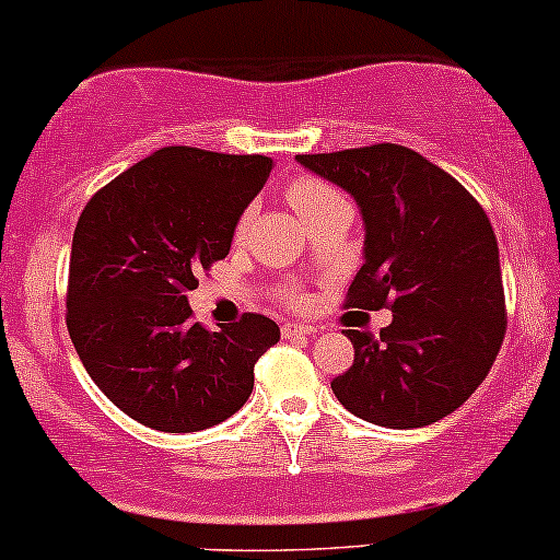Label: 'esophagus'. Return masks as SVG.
Listing matches in <instances>:
<instances>
[{
	"mask_svg": "<svg viewBox=\"0 0 560 560\" xmlns=\"http://www.w3.org/2000/svg\"><path fill=\"white\" fill-rule=\"evenodd\" d=\"M307 334H315V326H310V323H284V326H281V336H284V339Z\"/></svg>",
	"mask_w": 560,
	"mask_h": 560,
	"instance_id": "obj_1",
	"label": "esophagus"
}]
</instances>
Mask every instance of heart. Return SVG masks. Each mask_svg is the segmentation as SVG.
Here are the masks:
<instances>
[{
  "label": "heart",
  "instance_id": "obj_1",
  "mask_svg": "<svg viewBox=\"0 0 560 560\" xmlns=\"http://www.w3.org/2000/svg\"><path fill=\"white\" fill-rule=\"evenodd\" d=\"M287 198H289V203H292L294 211L302 215V221L307 224L313 215H318L320 211H326L328 206L345 200V195L336 190L334 185H328L326 179L310 177V174H305V177H298V179L289 182ZM250 219H253V208H247V211L240 215L237 226H234V240L245 237L247 226H250ZM281 300H284L287 305H300L302 292H300V289H284Z\"/></svg>",
  "mask_w": 560,
  "mask_h": 560
}]
</instances>
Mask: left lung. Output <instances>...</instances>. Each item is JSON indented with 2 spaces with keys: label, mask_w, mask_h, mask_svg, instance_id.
I'll return each mask as SVG.
<instances>
[{
  "label": "left lung",
  "mask_w": 560,
  "mask_h": 560,
  "mask_svg": "<svg viewBox=\"0 0 560 560\" xmlns=\"http://www.w3.org/2000/svg\"><path fill=\"white\" fill-rule=\"evenodd\" d=\"M298 161L354 195L365 262L345 307H388L378 339L347 328L354 362L331 381L345 407L381 428H422L459 409L506 334L498 242L462 182L407 145L375 143Z\"/></svg>",
  "instance_id": "8db88e82"
}]
</instances>
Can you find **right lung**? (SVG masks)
<instances>
[{
	"label": "right lung",
	"instance_id": "1",
	"mask_svg": "<svg viewBox=\"0 0 560 560\" xmlns=\"http://www.w3.org/2000/svg\"><path fill=\"white\" fill-rule=\"evenodd\" d=\"M268 156L161 148L88 200L72 234L67 331L93 383L161 433L224 422L253 394L255 362L279 326L245 313L221 331L192 320L195 273L232 247Z\"/></svg>",
	"mask_w": 560,
	"mask_h": 560
}]
</instances>
